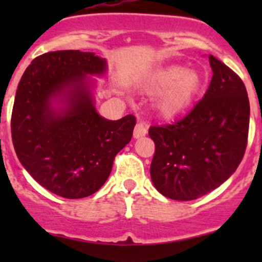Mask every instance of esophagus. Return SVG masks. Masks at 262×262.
Here are the masks:
<instances>
[{
  "label": "esophagus",
  "instance_id": "esophagus-1",
  "mask_svg": "<svg viewBox=\"0 0 262 262\" xmlns=\"http://www.w3.org/2000/svg\"><path fill=\"white\" fill-rule=\"evenodd\" d=\"M147 130H148V126L146 125V124L142 123V121H139V123H137L136 129H134V134H133L134 138H141V137L146 136Z\"/></svg>",
  "mask_w": 262,
  "mask_h": 262
}]
</instances>
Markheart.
Listing matches in <instances>:
<instances>
[{
  "label": "heart",
  "mask_w": 262,
  "mask_h": 262,
  "mask_svg": "<svg viewBox=\"0 0 262 262\" xmlns=\"http://www.w3.org/2000/svg\"><path fill=\"white\" fill-rule=\"evenodd\" d=\"M203 86V78L196 71L171 66L150 78V89L161 91L153 109L162 119H173L186 110Z\"/></svg>",
  "instance_id": "b5f03b06"
}]
</instances>
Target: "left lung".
Returning <instances> with one entry per match:
<instances>
[{
  "label": "left lung",
  "mask_w": 262,
  "mask_h": 262,
  "mask_svg": "<svg viewBox=\"0 0 262 262\" xmlns=\"http://www.w3.org/2000/svg\"><path fill=\"white\" fill-rule=\"evenodd\" d=\"M213 77L204 97L175 124L150 126L156 144L150 179L173 200H194L231 178L247 146L250 102L241 78L209 55Z\"/></svg>",
  "instance_id": "left-lung-1"
}]
</instances>
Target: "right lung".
<instances>
[{
    "label": "right lung",
    "mask_w": 262,
    "mask_h": 262,
    "mask_svg": "<svg viewBox=\"0 0 262 262\" xmlns=\"http://www.w3.org/2000/svg\"><path fill=\"white\" fill-rule=\"evenodd\" d=\"M106 71L105 58L95 53L57 50L36 57L18 82L11 116L15 152L53 194L80 199L96 192L130 142L133 115L107 120L95 107L90 76Z\"/></svg>",
    "instance_id": "obj_1"
}]
</instances>
